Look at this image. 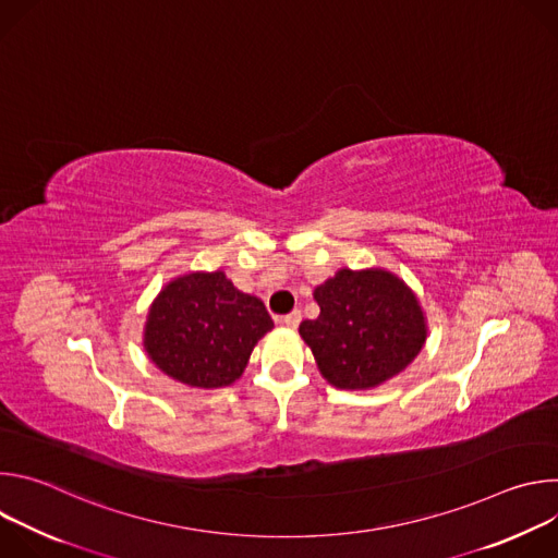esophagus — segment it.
<instances>
[{"mask_svg":"<svg viewBox=\"0 0 558 558\" xmlns=\"http://www.w3.org/2000/svg\"><path fill=\"white\" fill-rule=\"evenodd\" d=\"M300 320H302V313H300V311H291V313H287V315L276 317V323H278L280 327H287V329H295V327L300 325Z\"/></svg>","mask_w":558,"mask_h":558,"instance_id":"esophagus-1","label":"esophagus"}]
</instances>
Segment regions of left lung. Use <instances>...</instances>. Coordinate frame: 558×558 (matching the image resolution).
Wrapping results in <instances>:
<instances>
[{
    "mask_svg": "<svg viewBox=\"0 0 558 558\" xmlns=\"http://www.w3.org/2000/svg\"><path fill=\"white\" fill-rule=\"evenodd\" d=\"M315 320L300 325L323 377L336 388L366 390L402 373L426 342L417 295L386 269H340L315 287Z\"/></svg>",
    "mask_w": 558,
    "mask_h": 558,
    "instance_id": "left-lung-1",
    "label": "left lung"
}]
</instances>
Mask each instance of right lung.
Masks as SVG:
<instances>
[{
	"instance_id": "add662e5",
	"label": "right lung",
	"mask_w": 558,
	"mask_h": 558,
	"mask_svg": "<svg viewBox=\"0 0 558 558\" xmlns=\"http://www.w3.org/2000/svg\"><path fill=\"white\" fill-rule=\"evenodd\" d=\"M274 329L263 300L238 291L222 271L185 274L156 295L143 331L149 360L194 388L243 375L258 340Z\"/></svg>"
}]
</instances>
